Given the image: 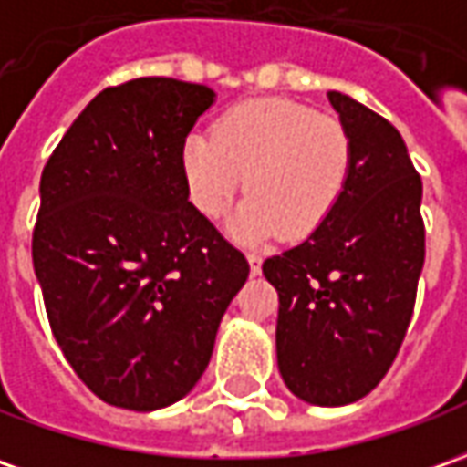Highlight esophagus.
Segmentation results:
<instances>
[{
	"instance_id": "esophagus-1",
	"label": "esophagus",
	"mask_w": 467,
	"mask_h": 467,
	"mask_svg": "<svg viewBox=\"0 0 467 467\" xmlns=\"http://www.w3.org/2000/svg\"><path fill=\"white\" fill-rule=\"evenodd\" d=\"M246 259H249V269H252V275L256 276L262 272V256L259 254H246Z\"/></svg>"
}]
</instances>
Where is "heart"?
<instances>
[{"label":"heart","mask_w":467,"mask_h":467,"mask_svg":"<svg viewBox=\"0 0 467 467\" xmlns=\"http://www.w3.org/2000/svg\"><path fill=\"white\" fill-rule=\"evenodd\" d=\"M348 130L289 99H254L228 109L213 131H191L182 144V175L191 202L218 218L252 192L231 223L241 241L285 231L310 236L326 221L350 175Z\"/></svg>","instance_id":"obj_1"}]
</instances>
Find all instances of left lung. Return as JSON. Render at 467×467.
Listing matches in <instances>:
<instances>
[{"mask_svg": "<svg viewBox=\"0 0 467 467\" xmlns=\"http://www.w3.org/2000/svg\"><path fill=\"white\" fill-rule=\"evenodd\" d=\"M327 99L348 130V182L326 221L262 272L279 295L287 389L343 407L379 387L407 336L424 265L422 178L387 119L346 93Z\"/></svg>", "mask_w": 467, "mask_h": 467, "instance_id": "left-lung-1", "label": "left lung"}]
</instances>
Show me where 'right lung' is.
Returning <instances> with one entry per match:
<instances>
[{
  "label": "right lung",
  "instance_id": "add662e5",
  "mask_svg": "<svg viewBox=\"0 0 467 467\" xmlns=\"http://www.w3.org/2000/svg\"><path fill=\"white\" fill-rule=\"evenodd\" d=\"M213 101L160 76L104 88L43 170L32 265L57 346L106 404L182 400L249 276L182 175V144Z\"/></svg>",
  "mask_w": 467,
  "mask_h": 467
}]
</instances>
